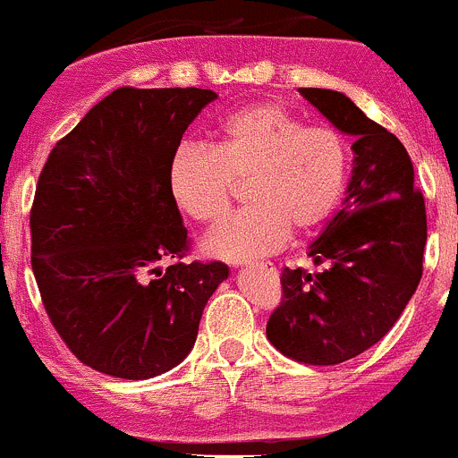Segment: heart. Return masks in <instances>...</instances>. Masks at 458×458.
<instances>
[{
    "label": "heart",
    "mask_w": 458,
    "mask_h": 458,
    "mask_svg": "<svg viewBox=\"0 0 458 458\" xmlns=\"http://www.w3.org/2000/svg\"><path fill=\"white\" fill-rule=\"evenodd\" d=\"M350 178V144L329 124H305L276 102L235 108L216 122L209 151L184 144L169 165L175 205L202 227H218L244 184L249 209L205 242L207 253L249 260L283 247L289 229H316L332 216Z\"/></svg>",
    "instance_id": "b5f03b06"
}]
</instances>
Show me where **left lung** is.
Here are the masks:
<instances>
[{
    "label": "left lung",
    "instance_id": "obj_1",
    "mask_svg": "<svg viewBox=\"0 0 458 458\" xmlns=\"http://www.w3.org/2000/svg\"><path fill=\"white\" fill-rule=\"evenodd\" d=\"M298 90L354 135V169L345 207L310 247L316 265L329 267L314 276L302 267L283 271V298L267 320V338L298 363L338 365L377 345L410 302L423 276L428 218L396 135L338 90Z\"/></svg>",
    "mask_w": 458,
    "mask_h": 458
}]
</instances>
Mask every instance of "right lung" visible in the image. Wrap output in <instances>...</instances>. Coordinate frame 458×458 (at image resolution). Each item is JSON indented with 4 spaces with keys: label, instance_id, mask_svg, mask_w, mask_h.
Here are the masks:
<instances>
[{
    "label": "right lung",
    "instance_id": "obj_1",
    "mask_svg": "<svg viewBox=\"0 0 458 458\" xmlns=\"http://www.w3.org/2000/svg\"><path fill=\"white\" fill-rule=\"evenodd\" d=\"M209 89L122 86L53 147L30 207V265L71 352L142 381L191 352L225 262H184L191 240L169 189L184 131ZM162 264H169L166 270Z\"/></svg>",
    "mask_w": 458,
    "mask_h": 458
}]
</instances>
